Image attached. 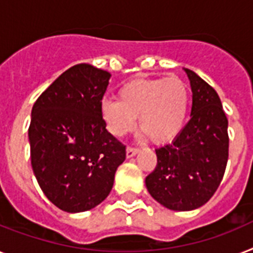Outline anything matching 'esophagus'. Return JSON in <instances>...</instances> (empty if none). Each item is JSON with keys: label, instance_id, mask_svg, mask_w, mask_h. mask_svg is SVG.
<instances>
[{"label": "esophagus", "instance_id": "esophagus-1", "mask_svg": "<svg viewBox=\"0 0 253 253\" xmlns=\"http://www.w3.org/2000/svg\"><path fill=\"white\" fill-rule=\"evenodd\" d=\"M137 152H139V149L137 148H132V147H127L126 149V156L130 159V157H133V156L136 155Z\"/></svg>", "mask_w": 253, "mask_h": 253}]
</instances>
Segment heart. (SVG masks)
Masks as SVG:
<instances>
[{
    "label": "heart",
    "instance_id": "b5f03b06",
    "mask_svg": "<svg viewBox=\"0 0 253 253\" xmlns=\"http://www.w3.org/2000/svg\"><path fill=\"white\" fill-rule=\"evenodd\" d=\"M190 108V92L178 77L140 78L123 84L118 100H104L100 105L108 131L117 137L136 125L155 143L173 140L184 127Z\"/></svg>",
    "mask_w": 253,
    "mask_h": 253
}]
</instances>
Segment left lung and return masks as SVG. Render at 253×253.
<instances>
[{
  "label": "left lung",
  "instance_id": "1",
  "mask_svg": "<svg viewBox=\"0 0 253 253\" xmlns=\"http://www.w3.org/2000/svg\"><path fill=\"white\" fill-rule=\"evenodd\" d=\"M192 91L191 120L170 144L156 149L148 192L171 211H194L218 188L229 159L227 118L214 88L184 69Z\"/></svg>",
  "mask_w": 253,
  "mask_h": 253
}]
</instances>
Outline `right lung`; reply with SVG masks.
<instances>
[{
    "instance_id": "1",
    "label": "right lung",
    "mask_w": 253,
    "mask_h": 253,
    "mask_svg": "<svg viewBox=\"0 0 253 253\" xmlns=\"http://www.w3.org/2000/svg\"><path fill=\"white\" fill-rule=\"evenodd\" d=\"M110 74L70 67L40 94L31 113V165L45 196L69 213L108 198L126 147L106 130L100 105Z\"/></svg>"
}]
</instances>
